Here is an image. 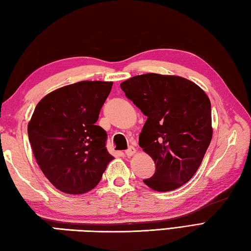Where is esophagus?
<instances>
[{"label": "esophagus", "instance_id": "esophagus-1", "mask_svg": "<svg viewBox=\"0 0 251 251\" xmlns=\"http://www.w3.org/2000/svg\"><path fill=\"white\" fill-rule=\"evenodd\" d=\"M125 153H126V156H127V157H131V156H134V154L136 153V149H135L134 147H129L128 149L126 150Z\"/></svg>", "mask_w": 251, "mask_h": 251}]
</instances>
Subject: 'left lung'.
Here are the masks:
<instances>
[{
  "mask_svg": "<svg viewBox=\"0 0 251 251\" xmlns=\"http://www.w3.org/2000/svg\"><path fill=\"white\" fill-rule=\"evenodd\" d=\"M121 88L147 116L139 146L152 158L156 171L144 183L158 192L180 188L198 171L212 140L206 93L182 76L158 74L135 75Z\"/></svg>",
  "mask_w": 251,
  "mask_h": 251,
  "instance_id": "obj_1",
  "label": "left lung"
}]
</instances>
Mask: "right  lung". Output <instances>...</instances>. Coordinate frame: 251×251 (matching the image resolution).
<instances>
[{
  "instance_id": "obj_1",
  "label": "right lung",
  "mask_w": 251,
  "mask_h": 251,
  "mask_svg": "<svg viewBox=\"0 0 251 251\" xmlns=\"http://www.w3.org/2000/svg\"><path fill=\"white\" fill-rule=\"evenodd\" d=\"M113 82L80 81L40 100L27 127L34 157L54 188L84 194L99 184L113 157L95 125Z\"/></svg>"
}]
</instances>
